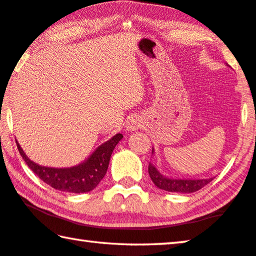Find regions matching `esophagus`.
Returning a JSON list of instances; mask_svg holds the SVG:
<instances>
[{"label": "esophagus", "instance_id": "1", "mask_svg": "<svg viewBox=\"0 0 256 256\" xmlns=\"http://www.w3.org/2000/svg\"><path fill=\"white\" fill-rule=\"evenodd\" d=\"M141 126V120L138 116H132L131 118H128L126 123V130L130 132L136 131V130Z\"/></svg>", "mask_w": 256, "mask_h": 256}]
</instances>
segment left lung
<instances>
[{
	"label": "left lung",
	"mask_w": 256,
	"mask_h": 256,
	"mask_svg": "<svg viewBox=\"0 0 256 256\" xmlns=\"http://www.w3.org/2000/svg\"><path fill=\"white\" fill-rule=\"evenodd\" d=\"M154 154V149H152ZM149 175L154 184L158 188L167 190V192H177V193H193L201 190L203 186L209 184L214 178H203V180H180V178H168L162 176L158 172L156 166L149 164L148 167Z\"/></svg>",
	"instance_id": "8db88e82"
}]
</instances>
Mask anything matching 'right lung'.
I'll use <instances>...</instances> for the list:
<instances>
[{
  "label": "right lung",
  "mask_w": 256,
  "mask_h": 256,
  "mask_svg": "<svg viewBox=\"0 0 256 256\" xmlns=\"http://www.w3.org/2000/svg\"><path fill=\"white\" fill-rule=\"evenodd\" d=\"M122 138V134L118 133L99 146L86 162L70 168H52L37 164L26 156L18 141L16 140V142L21 157L42 182L63 192L86 193L96 188L106 175L112 150Z\"/></svg>",
  "instance_id": "1"
}]
</instances>
